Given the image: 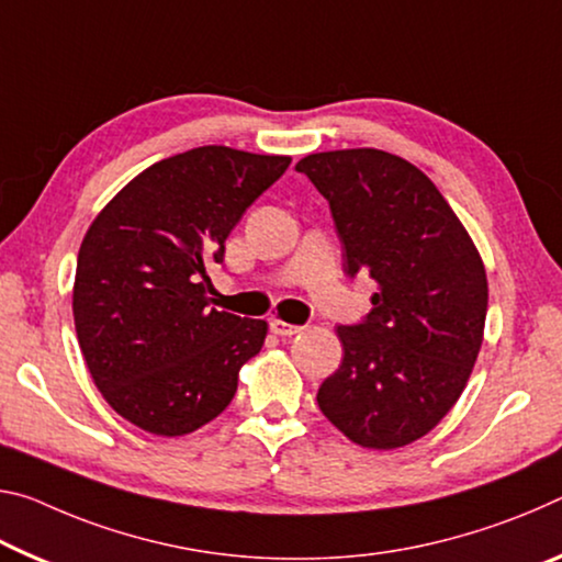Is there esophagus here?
I'll return each mask as SVG.
<instances>
[{"instance_id": "1", "label": "esophagus", "mask_w": 562, "mask_h": 562, "mask_svg": "<svg viewBox=\"0 0 562 562\" xmlns=\"http://www.w3.org/2000/svg\"><path fill=\"white\" fill-rule=\"evenodd\" d=\"M270 329H272L274 335H280V337H292V335H297L302 327L284 323V319H270Z\"/></svg>"}]
</instances>
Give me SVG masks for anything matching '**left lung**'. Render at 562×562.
Returning <instances> with one entry per match:
<instances>
[{
	"mask_svg": "<svg viewBox=\"0 0 562 562\" xmlns=\"http://www.w3.org/2000/svg\"><path fill=\"white\" fill-rule=\"evenodd\" d=\"M329 202L345 272L378 282L360 325H340L342 364L317 390L337 430L370 450L420 440L458 403L487 315L485 265L430 177L382 149L297 162Z\"/></svg>",
	"mask_w": 562,
	"mask_h": 562,
	"instance_id": "obj_1",
	"label": "left lung"
}]
</instances>
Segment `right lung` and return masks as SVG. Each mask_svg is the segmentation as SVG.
<instances>
[{"instance_id": "right-lung-1", "label": "right lung", "mask_w": 562, "mask_h": 562, "mask_svg": "<svg viewBox=\"0 0 562 562\" xmlns=\"http://www.w3.org/2000/svg\"><path fill=\"white\" fill-rule=\"evenodd\" d=\"M292 159L207 145L159 159L94 217L72 313L97 390L145 432L177 438L225 409L265 319L210 307L207 265Z\"/></svg>"}]
</instances>
